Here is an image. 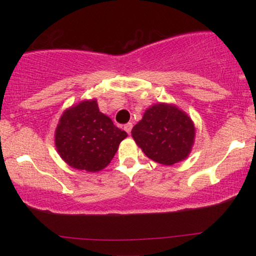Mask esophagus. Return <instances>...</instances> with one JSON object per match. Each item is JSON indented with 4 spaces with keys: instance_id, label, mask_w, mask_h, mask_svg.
Returning a JSON list of instances; mask_svg holds the SVG:
<instances>
[{
    "instance_id": "esophagus-1",
    "label": "esophagus",
    "mask_w": 256,
    "mask_h": 256,
    "mask_svg": "<svg viewBox=\"0 0 256 256\" xmlns=\"http://www.w3.org/2000/svg\"><path fill=\"white\" fill-rule=\"evenodd\" d=\"M132 122H128L127 124H124V130L128 132V134H130V132H132Z\"/></svg>"
}]
</instances>
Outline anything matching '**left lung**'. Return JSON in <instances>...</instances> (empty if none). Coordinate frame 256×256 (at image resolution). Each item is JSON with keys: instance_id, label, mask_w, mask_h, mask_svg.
Segmentation results:
<instances>
[{"instance_id": "8db88e82", "label": "left lung", "mask_w": 256, "mask_h": 256, "mask_svg": "<svg viewBox=\"0 0 256 256\" xmlns=\"http://www.w3.org/2000/svg\"><path fill=\"white\" fill-rule=\"evenodd\" d=\"M191 118L174 104H156L146 108L132 136L146 157L163 166L186 158L194 142Z\"/></svg>"}]
</instances>
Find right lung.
I'll return each mask as SVG.
<instances>
[{"label":"right lung","mask_w":256,"mask_h":256,"mask_svg":"<svg viewBox=\"0 0 256 256\" xmlns=\"http://www.w3.org/2000/svg\"><path fill=\"white\" fill-rule=\"evenodd\" d=\"M127 132L99 110L96 99L85 100L66 110L59 118L54 144L70 166L96 172L113 160Z\"/></svg>","instance_id":"obj_1"}]
</instances>
